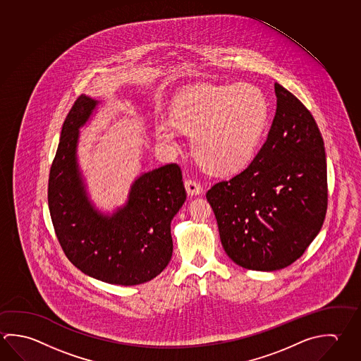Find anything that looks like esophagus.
<instances>
[{
  "instance_id": "esophagus-1",
  "label": "esophagus",
  "mask_w": 361,
  "mask_h": 361,
  "mask_svg": "<svg viewBox=\"0 0 361 361\" xmlns=\"http://www.w3.org/2000/svg\"><path fill=\"white\" fill-rule=\"evenodd\" d=\"M185 188H186V191H188L189 195H199L202 192V183H197L196 180H192V178H188L185 181Z\"/></svg>"
}]
</instances>
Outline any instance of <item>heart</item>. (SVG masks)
<instances>
[{"mask_svg":"<svg viewBox=\"0 0 361 361\" xmlns=\"http://www.w3.org/2000/svg\"><path fill=\"white\" fill-rule=\"evenodd\" d=\"M171 119H159L156 134L178 148L180 130L191 133L199 164L214 173H232L251 162L270 121V104L252 83L202 85L173 100Z\"/></svg>","mask_w":361,"mask_h":361,"instance_id":"heart-1","label":"heart"}]
</instances>
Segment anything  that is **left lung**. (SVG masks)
<instances>
[{"instance_id":"1","label":"left lung","mask_w":361,"mask_h":361,"mask_svg":"<svg viewBox=\"0 0 361 361\" xmlns=\"http://www.w3.org/2000/svg\"><path fill=\"white\" fill-rule=\"evenodd\" d=\"M276 113L252 162L207 192L221 245L237 265L275 271L297 261L322 228L327 165L310 110L275 83Z\"/></svg>"}]
</instances>
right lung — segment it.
Instances as JSON below:
<instances>
[{
	"instance_id": "right-lung-1",
	"label": "right lung",
	"mask_w": 361,
	"mask_h": 361,
	"mask_svg": "<svg viewBox=\"0 0 361 361\" xmlns=\"http://www.w3.org/2000/svg\"><path fill=\"white\" fill-rule=\"evenodd\" d=\"M97 104L80 96L64 121L49 172L51 221L64 255L83 274L109 284H142L171 259V221L186 200L183 173L176 164L145 172L123 208L113 215L96 210L78 170L77 143Z\"/></svg>"
}]
</instances>
